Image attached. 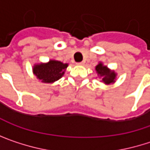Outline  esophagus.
I'll use <instances>...</instances> for the list:
<instances>
[{
  "label": "esophagus",
  "mask_w": 150,
  "mask_h": 150,
  "mask_svg": "<svg viewBox=\"0 0 150 150\" xmlns=\"http://www.w3.org/2000/svg\"><path fill=\"white\" fill-rule=\"evenodd\" d=\"M84 63H85V62H78L77 64H78V65H81V66H82V65H84Z\"/></svg>",
  "instance_id": "1"
}]
</instances>
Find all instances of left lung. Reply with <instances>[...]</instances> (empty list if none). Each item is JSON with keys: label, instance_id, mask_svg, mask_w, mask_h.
I'll use <instances>...</instances> for the list:
<instances>
[{"label": "left lung", "instance_id": "8db88e82", "mask_svg": "<svg viewBox=\"0 0 150 150\" xmlns=\"http://www.w3.org/2000/svg\"><path fill=\"white\" fill-rule=\"evenodd\" d=\"M96 70L101 76H103V81L106 84H110L115 81V72H111L106 66H103L102 63H99L96 67Z\"/></svg>", "mask_w": 150, "mask_h": 150}]
</instances>
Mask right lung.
Segmentation results:
<instances>
[{
  "label": "right lung",
  "mask_w": 150,
  "mask_h": 150,
  "mask_svg": "<svg viewBox=\"0 0 150 150\" xmlns=\"http://www.w3.org/2000/svg\"><path fill=\"white\" fill-rule=\"evenodd\" d=\"M68 67V64H64L59 61L51 60L47 63H41L34 67V74L42 82L50 83L59 80Z\"/></svg>",
  "instance_id": "1"
}]
</instances>
